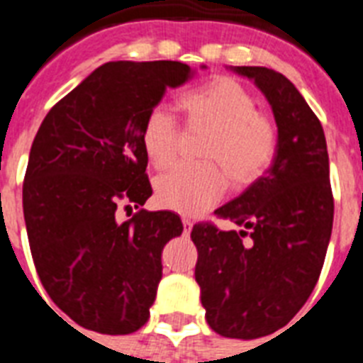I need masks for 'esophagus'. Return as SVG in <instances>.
<instances>
[{
  "instance_id": "obj_1",
  "label": "esophagus",
  "mask_w": 363,
  "mask_h": 363,
  "mask_svg": "<svg viewBox=\"0 0 363 363\" xmlns=\"http://www.w3.org/2000/svg\"><path fill=\"white\" fill-rule=\"evenodd\" d=\"M182 226H184V235H190V232H192V226H194V222L190 220V218H182Z\"/></svg>"
}]
</instances>
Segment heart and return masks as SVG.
<instances>
[{"instance_id": "heart-1", "label": "heart", "mask_w": 363, "mask_h": 363, "mask_svg": "<svg viewBox=\"0 0 363 363\" xmlns=\"http://www.w3.org/2000/svg\"><path fill=\"white\" fill-rule=\"evenodd\" d=\"M188 124L207 128L201 156L218 161L233 182L258 179L275 158L277 131L256 111L252 96L230 77H215L179 99ZM181 128L169 111L154 107L141 130L143 150L156 169L175 160ZM218 163V164H219ZM214 162L182 164L156 181V199L164 209L198 216L224 196L226 174Z\"/></svg>"}]
</instances>
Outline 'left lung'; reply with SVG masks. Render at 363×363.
Masks as SVG:
<instances>
[{
	"instance_id": "8db88e82",
	"label": "left lung",
	"mask_w": 363,
	"mask_h": 363,
	"mask_svg": "<svg viewBox=\"0 0 363 363\" xmlns=\"http://www.w3.org/2000/svg\"><path fill=\"white\" fill-rule=\"evenodd\" d=\"M230 69L271 105L277 152L264 177L215 211L239 232L194 226L196 281L216 333L256 339L286 326L309 299L332 238L333 196L324 130L298 88L267 67Z\"/></svg>"
}]
</instances>
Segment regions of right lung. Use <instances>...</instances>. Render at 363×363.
<instances>
[{
    "label": "right lung",
    "mask_w": 363,
    "mask_h": 363,
    "mask_svg": "<svg viewBox=\"0 0 363 363\" xmlns=\"http://www.w3.org/2000/svg\"><path fill=\"white\" fill-rule=\"evenodd\" d=\"M194 75L171 60L107 62L48 111L33 139L22 188L31 256L50 299L84 330L124 335L148 320L162 250L182 222L139 211L121 224L116 209L152 196L143 124L167 88Z\"/></svg>",
    "instance_id": "right-lung-1"
}]
</instances>
